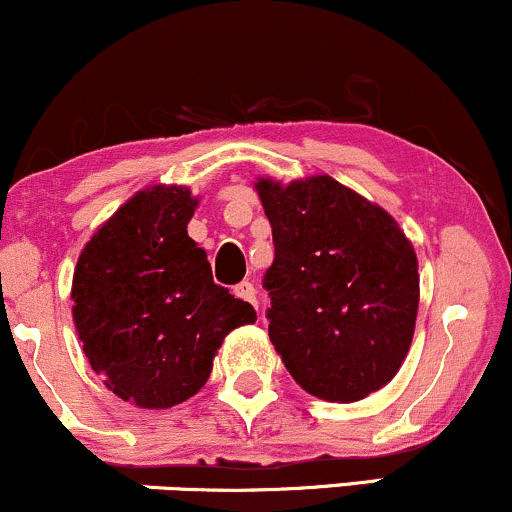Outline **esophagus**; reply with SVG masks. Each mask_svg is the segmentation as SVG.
<instances>
[{
	"label": "esophagus",
	"instance_id": "obj_1",
	"mask_svg": "<svg viewBox=\"0 0 512 512\" xmlns=\"http://www.w3.org/2000/svg\"><path fill=\"white\" fill-rule=\"evenodd\" d=\"M233 293H236L238 298H243V301H248V303H252L257 308V291H255V286L250 284V281H243V284H238L236 289H233Z\"/></svg>",
	"mask_w": 512,
	"mask_h": 512
}]
</instances>
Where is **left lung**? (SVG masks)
Returning <instances> with one entry per match:
<instances>
[{
    "label": "left lung",
    "mask_w": 512,
    "mask_h": 512,
    "mask_svg": "<svg viewBox=\"0 0 512 512\" xmlns=\"http://www.w3.org/2000/svg\"><path fill=\"white\" fill-rule=\"evenodd\" d=\"M272 223L269 339L298 385L356 402L390 383L419 310V262L397 221L330 175L255 182Z\"/></svg>",
    "instance_id": "left-lung-1"
}]
</instances>
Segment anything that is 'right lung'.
Instances as JSON below:
<instances>
[{"mask_svg":"<svg viewBox=\"0 0 512 512\" xmlns=\"http://www.w3.org/2000/svg\"><path fill=\"white\" fill-rule=\"evenodd\" d=\"M197 197L182 185L137 192L93 233L72 281L84 354L108 390L168 409L207 383L226 334L257 320L214 284L207 252L187 236Z\"/></svg>","mask_w":512,"mask_h":512,"instance_id":"add662e5","label":"right lung"}]
</instances>
